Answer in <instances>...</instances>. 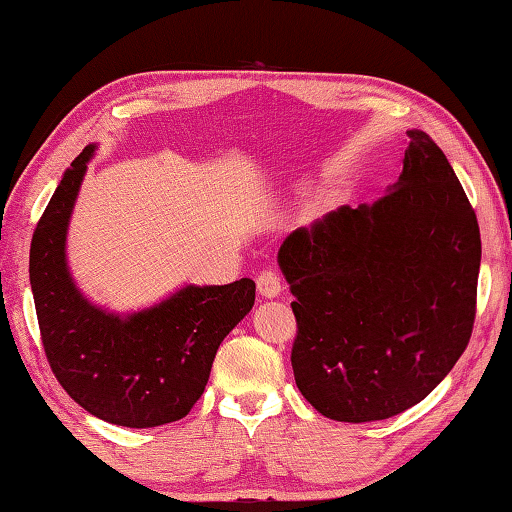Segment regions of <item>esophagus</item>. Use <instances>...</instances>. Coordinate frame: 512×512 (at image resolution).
Segmentation results:
<instances>
[{
	"mask_svg": "<svg viewBox=\"0 0 512 512\" xmlns=\"http://www.w3.org/2000/svg\"><path fill=\"white\" fill-rule=\"evenodd\" d=\"M257 288L262 297H277L282 293V279H279L275 270H262L257 275Z\"/></svg>",
	"mask_w": 512,
	"mask_h": 512,
	"instance_id": "obj_1",
	"label": "esophagus"
}]
</instances>
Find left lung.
Segmentation results:
<instances>
[{
	"instance_id": "left-lung-1",
	"label": "left lung",
	"mask_w": 512,
	"mask_h": 512,
	"mask_svg": "<svg viewBox=\"0 0 512 512\" xmlns=\"http://www.w3.org/2000/svg\"><path fill=\"white\" fill-rule=\"evenodd\" d=\"M295 295L299 393L337 422H377L422 402L470 342L482 239L462 184L424 130L375 204L290 233L277 255Z\"/></svg>"
}]
</instances>
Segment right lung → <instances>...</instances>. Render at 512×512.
I'll return each instance as SVG.
<instances>
[{
	"instance_id": "right-lung-1",
	"label": "right lung",
	"mask_w": 512,
	"mask_h": 512,
	"mask_svg": "<svg viewBox=\"0 0 512 512\" xmlns=\"http://www.w3.org/2000/svg\"><path fill=\"white\" fill-rule=\"evenodd\" d=\"M95 146H86L50 197L30 242V288L46 359L75 402L104 422L153 428L190 413L219 344L255 304V282L184 286L164 302L115 315L79 293L66 230Z\"/></svg>"
}]
</instances>
